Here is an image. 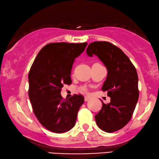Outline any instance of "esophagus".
I'll return each instance as SVG.
<instances>
[{"mask_svg": "<svg viewBox=\"0 0 159 159\" xmlns=\"http://www.w3.org/2000/svg\"><path fill=\"white\" fill-rule=\"evenodd\" d=\"M89 99H91V97H89V96H85L84 97V101H88L89 100Z\"/></svg>", "mask_w": 159, "mask_h": 159, "instance_id": "1", "label": "esophagus"}]
</instances>
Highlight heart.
I'll return each instance as SVG.
<instances>
[{"instance_id": "b5f03b06", "label": "heart", "mask_w": 159, "mask_h": 159, "mask_svg": "<svg viewBox=\"0 0 159 159\" xmlns=\"http://www.w3.org/2000/svg\"><path fill=\"white\" fill-rule=\"evenodd\" d=\"M83 90H84H84H85V89H83Z\"/></svg>"}]
</instances>
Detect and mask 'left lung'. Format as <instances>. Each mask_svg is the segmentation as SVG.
Masks as SVG:
<instances>
[{
	"instance_id": "1",
	"label": "left lung",
	"mask_w": 159,
	"mask_h": 159,
	"mask_svg": "<svg viewBox=\"0 0 159 159\" xmlns=\"http://www.w3.org/2000/svg\"><path fill=\"white\" fill-rule=\"evenodd\" d=\"M87 54L95 55L107 70V76L101 89L107 92L110 102H102V108L95 116L97 125L107 133L121 129L131 119L138 99V74L129 58L118 47L107 41L89 43Z\"/></svg>"
}]
</instances>
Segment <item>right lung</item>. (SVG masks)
<instances>
[{
	"label": "right lung",
	"instance_id": "add662e5",
	"mask_svg": "<svg viewBox=\"0 0 159 159\" xmlns=\"http://www.w3.org/2000/svg\"><path fill=\"white\" fill-rule=\"evenodd\" d=\"M87 43H48L40 50L29 72V98L36 118L48 130L62 133L75 124L79 108L84 102L82 95L64 100V84H71L75 59L84 51Z\"/></svg>",
	"mask_w": 159,
	"mask_h": 159
}]
</instances>
